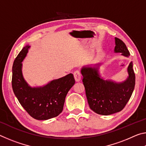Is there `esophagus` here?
Masks as SVG:
<instances>
[{
	"label": "esophagus",
	"instance_id": "1",
	"mask_svg": "<svg viewBox=\"0 0 146 146\" xmlns=\"http://www.w3.org/2000/svg\"><path fill=\"white\" fill-rule=\"evenodd\" d=\"M74 75V78H75V80L76 82H79L81 80V74L80 73V71H76L74 72L73 73Z\"/></svg>",
	"mask_w": 146,
	"mask_h": 146
}]
</instances>
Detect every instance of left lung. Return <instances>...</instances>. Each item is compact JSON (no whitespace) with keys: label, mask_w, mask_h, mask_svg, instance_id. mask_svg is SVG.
Masks as SVG:
<instances>
[{"label":"left lung","mask_w":146,"mask_h":146,"mask_svg":"<svg viewBox=\"0 0 146 146\" xmlns=\"http://www.w3.org/2000/svg\"><path fill=\"white\" fill-rule=\"evenodd\" d=\"M115 53L129 57L130 53L124 42L115 38ZM100 63L83 66L81 73L90 108L102 115H110L122 111L131 97L135 85L133 62L127 68L128 76L122 82L104 80L99 73Z\"/></svg>","instance_id":"left-lung-1"}]
</instances>
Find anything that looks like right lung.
Instances as JSON below:
<instances>
[{
    "mask_svg": "<svg viewBox=\"0 0 146 146\" xmlns=\"http://www.w3.org/2000/svg\"><path fill=\"white\" fill-rule=\"evenodd\" d=\"M30 46L22 49L14 60L12 68V88L19 102L35 119L46 120L57 117L62 111L66 95L75 80L73 75L50 81L39 87H31L23 75L22 62L27 55Z\"/></svg>",
    "mask_w": 146,
    "mask_h": 146,
    "instance_id": "add662e5",
    "label": "right lung"
}]
</instances>
